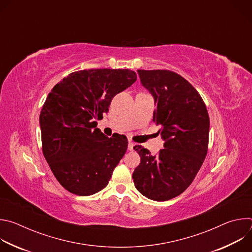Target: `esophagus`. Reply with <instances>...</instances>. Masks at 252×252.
Returning a JSON list of instances; mask_svg holds the SVG:
<instances>
[{
	"instance_id": "34e87169",
	"label": "esophagus",
	"mask_w": 252,
	"mask_h": 252,
	"mask_svg": "<svg viewBox=\"0 0 252 252\" xmlns=\"http://www.w3.org/2000/svg\"><path fill=\"white\" fill-rule=\"evenodd\" d=\"M133 148H134V143L132 142V141H129L128 142V147H127V149H128V151H133Z\"/></svg>"
}]
</instances>
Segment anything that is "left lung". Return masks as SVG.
Masks as SVG:
<instances>
[{
	"label": "left lung",
	"instance_id": "left-lung-1",
	"mask_svg": "<svg viewBox=\"0 0 252 252\" xmlns=\"http://www.w3.org/2000/svg\"><path fill=\"white\" fill-rule=\"evenodd\" d=\"M142 86L154 95V123L165 140L157 156L138 146L140 163L132 173L136 189L164 201L183 193L192 183L207 154L209 117L198 92L167 69H138Z\"/></svg>",
	"mask_w": 252,
	"mask_h": 252
}]
</instances>
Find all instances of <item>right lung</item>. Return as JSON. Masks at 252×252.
<instances>
[{"instance_id": "obj_1", "label": "right lung", "mask_w": 252, "mask_h": 252, "mask_svg": "<svg viewBox=\"0 0 252 252\" xmlns=\"http://www.w3.org/2000/svg\"><path fill=\"white\" fill-rule=\"evenodd\" d=\"M136 81L128 68L74 71L49 94L40 115L43 154L67 191L92 195L104 189L127 150V138L105 136L96 120L116 94Z\"/></svg>"}]
</instances>
